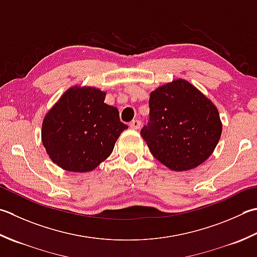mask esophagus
<instances>
[{"label":"esophagus","mask_w":257,"mask_h":257,"mask_svg":"<svg viewBox=\"0 0 257 257\" xmlns=\"http://www.w3.org/2000/svg\"><path fill=\"white\" fill-rule=\"evenodd\" d=\"M129 127L132 128V129H136V130H137V129H139L140 127H142V121H140V120H137V119L133 120V121L129 123Z\"/></svg>","instance_id":"1"}]
</instances>
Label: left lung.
Listing matches in <instances>:
<instances>
[{
    "label": "left lung",
    "instance_id": "8db88e82",
    "mask_svg": "<svg viewBox=\"0 0 257 257\" xmlns=\"http://www.w3.org/2000/svg\"><path fill=\"white\" fill-rule=\"evenodd\" d=\"M143 138L156 159L175 172L203 164L217 146L223 124L216 105L190 82L177 79L150 93Z\"/></svg>",
    "mask_w": 257,
    "mask_h": 257
}]
</instances>
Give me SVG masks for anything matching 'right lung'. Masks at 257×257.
Listing matches in <instances>:
<instances>
[{
	"mask_svg": "<svg viewBox=\"0 0 257 257\" xmlns=\"http://www.w3.org/2000/svg\"><path fill=\"white\" fill-rule=\"evenodd\" d=\"M104 98L100 89L74 85L45 114L42 144L60 168L88 173L111 155L128 125L120 121L117 108L104 103Z\"/></svg>",
	"mask_w": 257,
	"mask_h": 257,
	"instance_id": "right-lung-1",
	"label": "right lung"
}]
</instances>
